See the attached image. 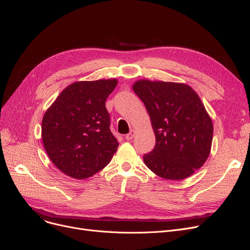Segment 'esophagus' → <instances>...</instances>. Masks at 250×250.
Wrapping results in <instances>:
<instances>
[{"instance_id": "1", "label": "esophagus", "mask_w": 250, "mask_h": 250, "mask_svg": "<svg viewBox=\"0 0 250 250\" xmlns=\"http://www.w3.org/2000/svg\"><path fill=\"white\" fill-rule=\"evenodd\" d=\"M135 133H136V131H135V130H132L127 135H125V139H126V140H132L133 138H134V136H135Z\"/></svg>"}]
</instances>
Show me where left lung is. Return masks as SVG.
Instances as JSON below:
<instances>
[{
  "label": "left lung",
  "instance_id": "obj_1",
  "mask_svg": "<svg viewBox=\"0 0 250 250\" xmlns=\"http://www.w3.org/2000/svg\"><path fill=\"white\" fill-rule=\"evenodd\" d=\"M135 94L144 103L155 135V146L144 154L158 176L182 180L200 169L210 154L213 125L197 92L177 82L138 80Z\"/></svg>",
  "mask_w": 250,
  "mask_h": 250
}]
</instances>
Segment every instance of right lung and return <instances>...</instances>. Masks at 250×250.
Here are the masks:
<instances>
[{"instance_id": "1", "label": "right lung", "mask_w": 250, "mask_h": 250, "mask_svg": "<svg viewBox=\"0 0 250 250\" xmlns=\"http://www.w3.org/2000/svg\"><path fill=\"white\" fill-rule=\"evenodd\" d=\"M117 79L77 81L64 88L42 119L44 148L55 167L75 179L104 169L118 142L105 106Z\"/></svg>"}]
</instances>
